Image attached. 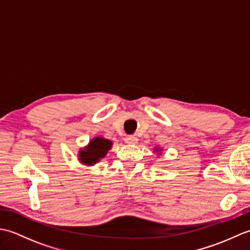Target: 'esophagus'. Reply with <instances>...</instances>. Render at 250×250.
Listing matches in <instances>:
<instances>
[{
  "instance_id": "1",
  "label": "esophagus",
  "mask_w": 250,
  "mask_h": 250,
  "mask_svg": "<svg viewBox=\"0 0 250 250\" xmlns=\"http://www.w3.org/2000/svg\"><path fill=\"white\" fill-rule=\"evenodd\" d=\"M125 142L126 143V144H136L137 139L134 136H126L125 139Z\"/></svg>"
}]
</instances>
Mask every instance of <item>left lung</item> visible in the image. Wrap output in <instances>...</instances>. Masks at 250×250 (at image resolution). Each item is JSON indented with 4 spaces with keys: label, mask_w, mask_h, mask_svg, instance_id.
I'll use <instances>...</instances> for the list:
<instances>
[{
    "label": "left lung",
    "mask_w": 250,
    "mask_h": 250,
    "mask_svg": "<svg viewBox=\"0 0 250 250\" xmlns=\"http://www.w3.org/2000/svg\"><path fill=\"white\" fill-rule=\"evenodd\" d=\"M155 150L156 151H160V149H159V148H155ZM159 155H160V152H159Z\"/></svg>",
    "instance_id": "obj_1"
}]
</instances>
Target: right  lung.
Returning a JSON list of instances; mask_svg holds the SVG:
<instances>
[{
	"mask_svg": "<svg viewBox=\"0 0 250 250\" xmlns=\"http://www.w3.org/2000/svg\"><path fill=\"white\" fill-rule=\"evenodd\" d=\"M111 143L109 140H105L103 137H94L89 142V144L79 150L78 159L84 166H93L99 162L101 159L106 156V153L111 148Z\"/></svg>",
	"mask_w": 250,
	"mask_h": 250,
	"instance_id": "right-lung-1",
	"label": "right lung"
}]
</instances>
